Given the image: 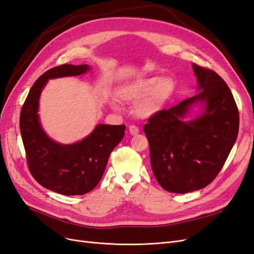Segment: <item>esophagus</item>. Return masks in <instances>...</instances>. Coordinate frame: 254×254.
Listing matches in <instances>:
<instances>
[{"mask_svg":"<svg viewBox=\"0 0 254 254\" xmlns=\"http://www.w3.org/2000/svg\"><path fill=\"white\" fill-rule=\"evenodd\" d=\"M139 128H137L136 126H133V125H131L129 127V132H130V134L131 135H136L137 133H139Z\"/></svg>","mask_w":254,"mask_h":254,"instance_id":"34e87169","label":"esophagus"}]
</instances>
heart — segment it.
Listing matches in <instances>:
<instances>
[{"instance_id":"heart-1","label":"heart","mask_w":254,"mask_h":254,"mask_svg":"<svg viewBox=\"0 0 254 254\" xmlns=\"http://www.w3.org/2000/svg\"><path fill=\"white\" fill-rule=\"evenodd\" d=\"M176 90L175 80L159 76L137 77L121 83L117 89L118 96L126 103L134 104V113L140 118H150L162 111ZM113 109H118L111 102Z\"/></svg>"}]
</instances>
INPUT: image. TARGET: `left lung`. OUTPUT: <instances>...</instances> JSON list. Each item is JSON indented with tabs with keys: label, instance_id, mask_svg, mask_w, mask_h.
Returning <instances> with one entry per match:
<instances>
[{
	"label": "left lung",
	"instance_id": "obj_1",
	"mask_svg": "<svg viewBox=\"0 0 254 254\" xmlns=\"http://www.w3.org/2000/svg\"><path fill=\"white\" fill-rule=\"evenodd\" d=\"M191 66L198 93L153 115L144 126L153 175L171 193H190L212 182L238 134V110L225 80L207 68Z\"/></svg>",
	"mask_w": 254,
	"mask_h": 254
}]
</instances>
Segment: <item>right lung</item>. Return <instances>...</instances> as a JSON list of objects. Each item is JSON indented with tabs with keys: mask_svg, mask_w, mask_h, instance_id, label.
<instances>
[{
	"mask_svg": "<svg viewBox=\"0 0 254 254\" xmlns=\"http://www.w3.org/2000/svg\"><path fill=\"white\" fill-rule=\"evenodd\" d=\"M88 64H63L38 78L22 107L20 131L30 173L45 189L66 196L83 195L101 181L111 151L125 135V125L98 124L81 141L63 144L44 131L39 117L42 90L50 79L86 74Z\"/></svg>",
	"mask_w": 254,
	"mask_h": 254,
	"instance_id": "obj_1",
	"label": "right lung"
}]
</instances>
